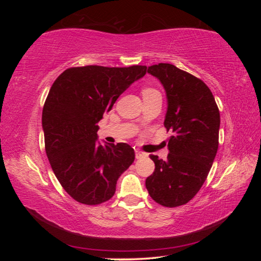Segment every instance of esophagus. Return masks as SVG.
<instances>
[{
  "mask_svg": "<svg viewBox=\"0 0 261 261\" xmlns=\"http://www.w3.org/2000/svg\"><path fill=\"white\" fill-rule=\"evenodd\" d=\"M143 156H146V153L141 152V151H139V149H136V158L137 159H140V158H143Z\"/></svg>",
  "mask_w": 261,
  "mask_h": 261,
  "instance_id": "34e87169",
  "label": "esophagus"
}]
</instances>
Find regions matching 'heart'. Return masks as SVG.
Instances as JSON below:
<instances>
[{"label":"heart","instance_id":"1","mask_svg":"<svg viewBox=\"0 0 261 261\" xmlns=\"http://www.w3.org/2000/svg\"><path fill=\"white\" fill-rule=\"evenodd\" d=\"M153 92H158L156 90H154V88H145L143 91V94H148V93H153Z\"/></svg>","mask_w":261,"mask_h":261}]
</instances>
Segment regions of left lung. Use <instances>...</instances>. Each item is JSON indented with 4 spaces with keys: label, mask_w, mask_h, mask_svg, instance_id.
<instances>
[{
    "label": "left lung",
    "mask_w": 261,
    "mask_h": 261,
    "mask_svg": "<svg viewBox=\"0 0 261 261\" xmlns=\"http://www.w3.org/2000/svg\"><path fill=\"white\" fill-rule=\"evenodd\" d=\"M167 95L165 127L173 132L168 139L167 160L151 155L155 163L146 178L154 201L166 207L189 202L207 178L219 147L220 112L206 84L169 63L148 67Z\"/></svg>",
    "instance_id": "8db88e82"
}]
</instances>
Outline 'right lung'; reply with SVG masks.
I'll return each mask as SVG.
<instances>
[{
    "instance_id": "1",
    "label": "right lung",
    "mask_w": 261,
    "mask_h": 261,
    "mask_svg": "<svg viewBox=\"0 0 261 261\" xmlns=\"http://www.w3.org/2000/svg\"><path fill=\"white\" fill-rule=\"evenodd\" d=\"M146 69L70 68L51 85L42 109L46 153L56 178L78 202L99 205L109 200L118 177L135 161L130 145H101L96 132L103 114Z\"/></svg>"
}]
</instances>
